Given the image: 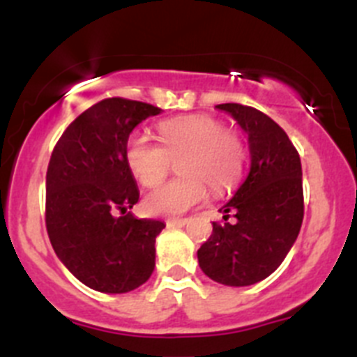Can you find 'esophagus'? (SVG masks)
Segmentation results:
<instances>
[{
  "instance_id": "1",
  "label": "esophagus",
  "mask_w": 357,
  "mask_h": 357,
  "mask_svg": "<svg viewBox=\"0 0 357 357\" xmlns=\"http://www.w3.org/2000/svg\"><path fill=\"white\" fill-rule=\"evenodd\" d=\"M188 225L186 218H174V220H167V227H185Z\"/></svg>"
}]
</instances>
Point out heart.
Masks as SVG:
<instances>
[{
	"label": "heart",
	"mask_w": 357,
	"mask_h": 357,
	"mask_svg": "<svg viewBox=\"0 0 357 357\" xmlns=\"http://www.w3.org/2000/svg\"><path fill=\"white\" fill-rule=\"evenodd\" d=\"M158 139L134 134L126 144V162L137 183L160 185L179 160L181 178L148 193L143 206L155 216H178L214 193L234 188L244 174L248 150L242 136L211 115H185L158 123Z\"/></svg>",
	"instance_id": "obj_1"
}]
</instances>
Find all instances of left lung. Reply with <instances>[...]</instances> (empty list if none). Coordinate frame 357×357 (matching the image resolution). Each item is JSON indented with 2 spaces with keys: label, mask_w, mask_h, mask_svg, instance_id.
<instances>
[{
  "label": "left lung",
  "mask_w": 357,
  "mask_h": 357,
  "mask_svg": "<svg viewBox=\"0 0 357 357\" xmlns=\"http://www.w3.org/2000/svg\"><path fill=\"white\" fill-rule=\"evenodd\" d=\"M248 134L251 167L230 202L221 207L227 221L213 223V235L197 251L204 274L225 286L263 281L286 258L303 221L300 155L288 134L251 106L218 105Z\"/></svg>",
  "instance_id": "1"
}]
</instances>
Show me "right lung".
Wrapping results in <instances>:
<instances>
[{
  "label": "right lung",
  "mask_w": 357,
  "mask_h": 357,
  "mask_svg": "<svg viewBox=\"0 0 357 357\" xmlns=\"http://www.w3.org/2000/svg\"><path fill=\"white\" fill-rule=\"evenodd\" d=\"M160 112L148 102L102 99L69 123L52 151L48 238L66 268L96 291H132L153 274L155 238L165 225L129 211L139 190L126 144L137 123Z\"/></svg>",
  "instance_id": "right-lung-1"
}]
</instances>
